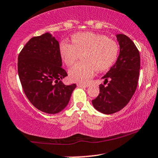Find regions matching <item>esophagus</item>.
Wrapping results in <instances>:
<instances>
[{
  "label": "esophagus",
  "instance_id": "34e87169",
  "mask_svg": "<svg viewBox=\"0 0 158 158\" xmlns=\"http://www.w3.org/2000/svg\"><path fill=\"white\" fill-rule=\"evenodd\" d=\"M77 86L80 87H87L89 85H85V84H81V83H79V84H77Z\"/></svg>",
  "mask_w": 158,
  "mask_h": 158
}]
</instances>
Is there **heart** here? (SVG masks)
<instances>
[{"instance_id":"heart-1","label":"heart","mask_w":158,"mask_h":158,"mask_svg":"<svg viewBox=\"0 0 158 158\" xmlns=\"http://www.w3.org/2000/svg\"><path fill=\"white\" fill-rule=\"evenodd\" d=\"M71 43L62 41L60 45L61 59L70 67L81 56L79 62L69 70L71 80L87 83L96 70L104 71L113 65L118 54V45L107 36L93 32H81L73 35Z\"/></svg>"}]
</instances>
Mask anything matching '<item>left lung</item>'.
<instances>
[{
    "label": "left lung",
    "mask_w": 158,
    "mask_h": 158,
    "mask_svg": "<svg viewBox=\"0 0 158 158\" xmlns=\"http://www.w3.org/2000/svg\"><path fill=\"white\" fill-rule=\"evenodd\" d=\"M117 39L120 54L115 64L104 76L99 94L92 103L95 109L104 114H113L123 109L133 96L139 77L140 57L135 43L127 35L119 34Z\"/></svg>",
    "instance_id": "8db88e82"
}]
</instances>
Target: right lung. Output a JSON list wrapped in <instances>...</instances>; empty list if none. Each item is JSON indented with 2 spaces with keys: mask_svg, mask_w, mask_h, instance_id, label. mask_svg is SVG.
Returning <instances> with one entry per match:
<instances>
[{
  "mask_svg": "<svg viewBox=\"0 0 158 158\" xmlns=\"http://www.w3.org/2000/svg\"><path fill=\"white\" fill-rule=\"evenodd\" d=\"M18 71L25 95L35 107L48 114L62 111L77 85H65L59 42L51 34L34 37L18 55Z\"/></svg>",
  "mask_w": 158,
  "mask_h": 158,
  "instance_id": "obj_1",
  "label": "right lung"
}]
</instances>
